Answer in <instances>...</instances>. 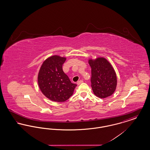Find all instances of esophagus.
Listing matches in <instances>:
<instances>
[{
    "label": "esophagus",
    "instance_id": "obj_1",
    "mask_svg": "<svg viewBox=\"0 0 150 150\" xmlns=\"http://www.w3.org/2000/svg\"><path fill=\"white\" fill-rule=\"evenodd\" d=\"M83 83V80H79V81L77 82V84L78 85H80V84H81Z\"/></svg>",
    "mask_w": 150,
    "mask_h": 150
}]
</instances>
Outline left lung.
Wrapping results in <instances>:
<instances>
[{
	"label": "left lung",
	"mask_w": 150,
	"mask_h": 150,
	"mask_svg": "<svg viewBox=\"0 0 150 150\" xmlns=\"http://www.w3.org/2000/svg\"><path fill=\"white\" fill-rule=\"evenodd\" d=\"M92 69L91 86L94 94L100 98H105L114 93L117 86V77L111 64L104 57L89 59Z\"/></svg>",
	"instance_id": "1"
}]
</instances>
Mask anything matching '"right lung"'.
I'll return each instance as SVG.
<instances>
[{
  "label": "right lung",
  "mask_w": 150,
  "mask_h": 150,
  "mask_svg": "<svg viewBox=\"0 0 150 150\" xmlns=\"http://www.w3.org/2000/svg\"><path fill=\"white\" fill-rule=\"evenodd\" d=\"M66 58L54 55L46 59L41 66L38 76V85L48 99L63 102L73 94L77 86L72 83L62 70Z\"/></svg>",
  "instance_id": "right-lung-1"
}]
</instances>
